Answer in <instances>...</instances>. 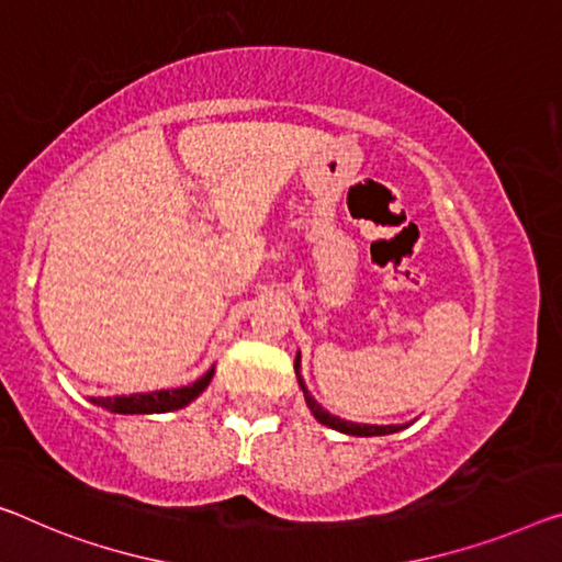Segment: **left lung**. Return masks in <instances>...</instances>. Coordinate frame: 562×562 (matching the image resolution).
Returning <instances> with one entry per match:
<instances>
[{
	"label": "left lung",
	"mask_w": 562,
	"mask_h": 562,
	"mask_svg": "<svg viewBox=\"0 0 562 562\" xmlns=\"http://www.w3.org/2000/svg\"><path fill=\"white\" fill-rule=\"evenodd\" d=\"M296 371H299V357H296ZM299 384H301V390H304V394H306V404H308V409L314 412V417L322 422V425H326V427L344 431V435L379 437V435H394V431H400V429L407 427V425H404V427L402 425H386V427H379V425H353V422H344L339 417H331L329 412L322 409V404H316V400H311L308 392H306V386H304V382H301V379H299Z\"/></svg>",
	"instance_id": "left-lung-1"
}]
</instances>
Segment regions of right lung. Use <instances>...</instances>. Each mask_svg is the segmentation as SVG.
<instances>
[{
  "instance_id": "1",
  "label": "right lung",
  "mask_w": 562,
  "mask_h": 562,
  "mask_svg": "<svg viewBox=\"0 0 562 562\" xmlns=\"http://www.w3.org/2000/svg\"><path fill=\"white\" fill-rule=\"evenodd\" d=\"M213 376V369L209 374H203L198 382L180 386V390H162L153 394H131V396H98L92 404H98L102 409L117 412V414H158V412H172L191 404L205 386H209Z\"/></svg>"
}]
</instances>
